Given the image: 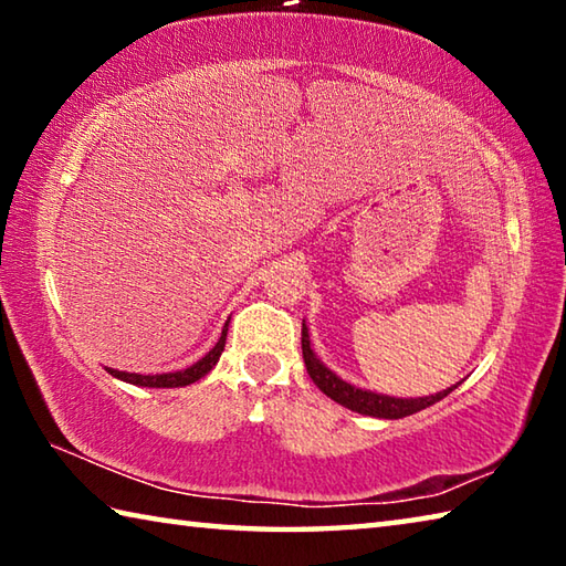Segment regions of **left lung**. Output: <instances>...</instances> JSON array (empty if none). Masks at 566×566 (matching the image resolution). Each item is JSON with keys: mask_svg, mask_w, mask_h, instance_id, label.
Here are the masks:
<instances>
[{"mask_svg": "<svg viewBox=\"0 0 566 566\" xmlns=\"http://www.w3.org/2000/svg\"><path fill=\"white\" fill-rule=\"evenodd\" d=\"M302 354H304L306 371H310L312 381L324 391V395L337 401V405L347 407L352 411H359V415H367V417L401 419V417L417 415V411L432 407L434 401L444 399L449 391L457 387L454 385V387H449L444 391H437V395H432V397H417V399H411V397L409 399H401V397L377 395V391L354 387V385H349V381H344L342 377L334 375L329 367H324V361L312 349L310 329H306L304 322H302Z\"/></svg>", "mask_w": 566, "mask_h": 566, "instance_id": "left-lung-1", "label": "left lung"}]
</instances>
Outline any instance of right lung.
Returning <instances> with one entry per match:
<instances>
[{
    "label": "right lung",
    "instance_id": "1",
    "mask_svg": "<svg viewBox=\"0 0 566 566\" xmlns=\"http://www.w3.org/2000/svg\"><path fill=\"white\" fill-rule=\"evenodd\" d=\"M227 327L224 324L222 329V337L214 344L212 349H209L202 359L191 364V367L181 369V371H167V375H132V371H119V369H109L107 371L112 377H117L122 381H129V385H137V387H157V389H171V387H187V385H195V381L202 379L205 375L214 369V364L219 361L224 352V344H227Z\"/></svg>",
    "mask_w": 566,
    "mask_h": 566
}]
</instances>
